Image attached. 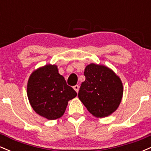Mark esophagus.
Returning <instances> with one entry per match:
<instances>
[{
	"label": "esophagus",
	"mask_w": 151,
	"mask_h": 151,
	"mask_svg": "<svg viewBox=\"0 0 151 151\" xmlns=\"http://www.w3.org/2000/svg\"><path fill=\"white\" fill-rule=\"evenodd\" d=\"M73 88H74V89L75 90V91L78 93V91H79V85H75V86H73Z\"/></svg>",
	"instance_id": "1"
}]
</instances>
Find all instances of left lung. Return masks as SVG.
<instances>
[{
  "instance_id": "obj_1",
  "label": "left lung",
  "mask_w": 151,
  "mask_h": 151,
  "mask_svg": "<svg viewBox=\"0 0 151 151\" xmlns=\"http://www.w3.org/2000/svg\"><path fill=\"white\" fill-rule=\"evenodd\" d=\"M78 96L90 114L97 118L108 116L116 110L123 96L120 78L103 65L90 64L84 70Z\"/></svg>"
}]
</instances>
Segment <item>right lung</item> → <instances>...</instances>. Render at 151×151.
Listing matches in <instances>:
<instances>
[{"label":"right lung","mask_w":151,"mask_h":151,"mask_svg":"<svg viewBox=\"0 0 151 151\" xmlns=\"http://www.w3.org/2000/svg\"><path fill=\"white\" fill-rule=\"evenodd\" d=\"M27 93L35 111L49 120L61 117L68 101L77 95L59 74L58 67L51 65L32 72L27 82Z\"/></svg>","instance_id":"obj_1"}]
</instances>
